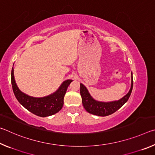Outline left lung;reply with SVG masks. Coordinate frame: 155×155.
I'll return each instance as SVG.
<instances>
[{"mask_svg": "<svg viewBox=\"0 0 155 155\" xmlns=\"http://www.w3.org/2000/svg\"><path fill=\"white\" fill-rule=\"evenodd\" d=\"M133 85V74L131 87L128 93L117 101L109 102V103H103L96 101L89 94L88 91L82 83L80 84V93L82 98V103L86 111L91 114L98 115V116H107L111 115L117 111L120 108L127 103L132 92Z\"/></svg>", "mask_w": 155, "mask_h": 155, "instance_id": "obj_1", "label": "left lung"}]
</instances>
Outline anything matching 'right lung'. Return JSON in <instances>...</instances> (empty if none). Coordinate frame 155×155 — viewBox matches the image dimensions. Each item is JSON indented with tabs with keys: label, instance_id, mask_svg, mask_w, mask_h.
Wrapping results in <instances>:
<instances>
[{
	"label": "right lung",
	"instance_id": "right-lung-1",
	"mask_svg": "<svg viewBox=\"0 0 155 155\" xmlns=\"http://www.w3.org/2000/svg\"><path fill=\"white\" fill-rule=\"evenodd\" d=\"M12 85L15 98L28 111L40 117L54 115L62 109L64 98L68 87L72 80L65 81L58 90L51 95L43 98H34L22 93L15 83L14 76V68L12 70Z\"/></svg>",
	"mask_w": 155,
	"mask_h": 155
}]
</instances>
